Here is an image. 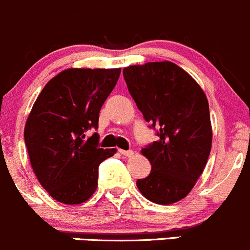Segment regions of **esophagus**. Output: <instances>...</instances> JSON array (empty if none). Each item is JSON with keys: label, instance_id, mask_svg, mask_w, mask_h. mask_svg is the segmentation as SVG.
Returning <instances> with one entry per match:
<instances>
[{"label": "esophagus", "instance_id": "34e87169", "mask_svg": "<svg viewBox=\"0 0 250 250\" xmlns=\"http://www.w3.org/2000/svg\"><path fill=\"white\" fill-rule=\"evenodd\" d=\"M119 153L122 154V155L126 156V158H130V156L133 155V151L132 150H123V149H119Z\"/></svg>", "mask_w": 250, "mask_h": 250}]
</instances>
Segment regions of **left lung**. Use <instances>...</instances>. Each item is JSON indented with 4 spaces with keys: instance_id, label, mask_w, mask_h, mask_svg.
<instances>
[{
    "instance_id": "8db88e82",
    "label": "left lung",
    "mask_w": 250,
    "mask_h": 250,
    "mask_svg": "<svg viewBox=\"0 0 250 250\" xmlns=\"http://www.w3.org/2000/svg\"><path fill=\"white\" fill-rule=\"evenodd\" d=\"M128 92L158 140L141 153L151 165L137 188L149 201L184 199L200 178L212 148L208 100L195 79L169 61L123 69Z\"/></svg>"
}]
</instances>
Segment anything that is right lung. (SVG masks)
I'll use <instances>...</instances> for the list:
<instances>
[{
	"label": "right lung",
	"mask_w": 250,
	"mask_h": 250,
	"mask_svg": "<svg viewBox=\"0 0 250 250\" xmlns=\"http://www.w3.org/2000/svg\"><path fill=\"white\" fill-rule=\"evenodd\" d=\"M120 76V68H68L43 87L24 131L25 144L38 182L53 199L79 205L97 188L99 166L114 155L99 148L100 109Z\"/></svg>",
	"instance_id": "1"
}]
</instances>
